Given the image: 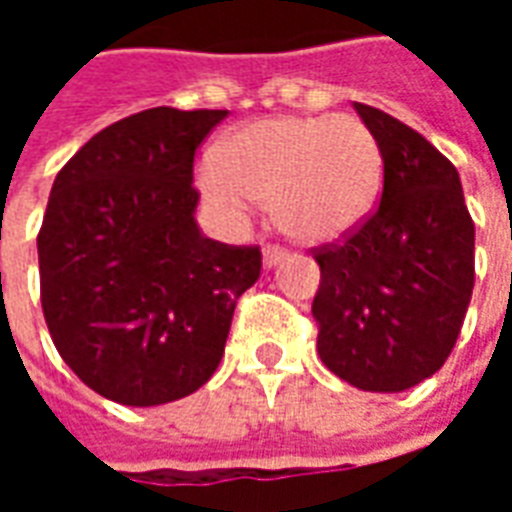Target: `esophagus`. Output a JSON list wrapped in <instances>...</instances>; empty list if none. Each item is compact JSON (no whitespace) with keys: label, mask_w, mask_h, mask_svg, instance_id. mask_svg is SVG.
<instances>
[{"label":"esophagus","mask_w":512,"mask_h":512,"mask_svg":"<svg viewBox=\"0 0 512 512\" xmlns=\"http://www.w3.org/2000/svg\"><path fill=\"white\" fill-rule=\"evenodd\" d=\"M285 257H288V252H285V249H279V246H266V249H263V266L266 268L279 266Z\"/></svg>","instance_id":"esophagus-1"}]
</instances>
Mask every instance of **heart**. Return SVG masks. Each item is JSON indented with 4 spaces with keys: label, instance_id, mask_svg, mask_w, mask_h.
I'll return each mask as SVG.
<instances>
[{
    "label": "heart",
    "instance_id": "heart-1",
    "mask_svg": "<svg viewBox=\"0 0 512 512\" xmlns=\"http://www.w3.org/2000/svg\"><path fill=\"white\" fill-rule=\"evenodd\" d=\"M381 169L376 136L362 120L279 115L235 128L197 180L227 224H244L263 202L285 235L332 244L370 216Z\"/></svg>",
    "mask_w": 512,
    "mask_h": 512
}]
</instances>
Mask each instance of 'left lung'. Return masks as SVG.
I'll list each match as a JSON object with an SVG mask.
<instances>
[{
    "instance_id": "1",
    "label": "left lung",
    "mask_w": 512,
    "mask_h": 512,
    "mask_svg": "<svg viewBox=\"0 0 512 512\" xmlns=\"http://www.w3.org/2000/svg\"><path fill=\"white\" fill-rule=\"evenodd\" d=\"M384 161L378 211L343 246L321 249L312 315L318 354L365 392H403L439 370L474 288V224L458 169L428 139L354 104Z\"/></svg>"
}]
</instances>
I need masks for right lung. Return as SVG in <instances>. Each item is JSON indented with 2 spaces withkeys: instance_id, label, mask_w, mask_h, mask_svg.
I'll use <instances>...</instances> for the list:
<instances>
[{
  "instance_id": "obj_1",
  "label": "right lung",
  "mask_w": 512,
  "mask_h": 512,
  "mask_svg": "<svg viewBox=\"0 0 512 512\" xmlns=\"http://www.w3.org/2000/svg\"><path fill=\"white\" fill-rule=\"evenodd\" d=\"M224 117L172 106L123 117L51 186L43 315L65 365L106 400L147 408L197 392L260 277L257 246L219 244L194 219V153Z\"/></svg>"
}]
</instances>
